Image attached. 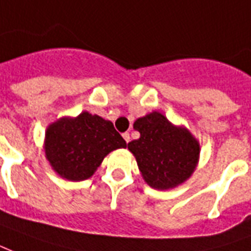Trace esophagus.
Wrapping results in <instances>:
<instances>
[{"mask_svg":"<svg viewBox=\"0 0 251 251\" xmlns=\"http://www.w3.org/2000/svg\"><path fill=\"white\" fill-rule=\"evenodd\" d=\"M122 137H124V140H125L126 142H129V141H130V134H129V133H124Z\"/></svg>","mask_w":251,"mask_h":251,"instance_id":"esophagus-1","label":"esophagus"}]
</instances>
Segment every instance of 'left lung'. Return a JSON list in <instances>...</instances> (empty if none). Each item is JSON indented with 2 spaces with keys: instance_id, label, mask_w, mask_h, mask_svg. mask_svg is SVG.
I'll return each mask as SVG.
<instances>
[{
  "instance_id": "1",
  "label": "left lung",
  "mask_w": 251,
  "mask_h": 251,
  "mask_svg": "<svg viewBox=\"0 0 251 251\" xmlns=\"http://www.w3.org/2000/svg\"><path fill=\"white\" fill-rule=\"evenodd\" d=\"M133 127L141 135L127 144V149L150 187L168 190L192 177L201 146L187 127L174 125L159 111L135 120Z\"/></svg>"
}]
</instances>
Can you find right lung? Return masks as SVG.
Returning <instances> with one entry per match:
<instances>
[{
  "label": "right lung",
  "mask_w": 251,
  "mask_h": 251,
  "mask_svg": "<svg viewBox=\"0 0 251 251\" xmlns=\"http://www.w3.org/2000/svg\"><path fill=\"white\" fill-rule=\"evenodd\" d=\"M122 148H126V142L111 121L89 111L77 117H61L45 131L46 159L59 177L68 181L90 178L107 154Z\"/></svg>",
  "instance_id": "obj_1"
}]
</instances>
